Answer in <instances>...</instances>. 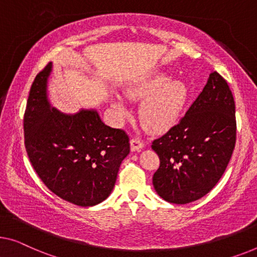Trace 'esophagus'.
I'll return each instance as SVG.
<instances>
[{"instance_id": "34e87169", "label": "esophagus", "mask_w": 257, "mask_h": 257, "mask_svg": "<svg viewBox=\"0 0 257 257\" xmlns=\"http://www.w3.org/2000/svg\"><path fill=\"white\" fill-rule=\"evenodd\" d=\"M144 148V143L139 139H133L130 141V150L134 151H141Z\"/></svg>"}]
</instances>
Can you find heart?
Here are the masks:
<instances>
[{"instance_id":"obj_1","label":"heart","mask_w":257,"mask_h":257,"mask_svg":"<svg viewBox=\"0 0 257 257\" xmlns=\"http://www.w3.org/2000/svg\"><path fill=\"white\" fill-rule=\"evenodd\" d=\"M188 93V86L183 80L171 79L164 72L137 80L125 89L130 100L143 101L140 118L144 128L151 133H163L175 124L185 108ZM113 107L118 115L128 114L120 99L113 101Z\"/></svg>"}]
</instances>
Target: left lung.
<instances>
[{
	"label": "left lung",
	"mask_w": 257,
	"mask_h": 257,
	"mask_svg": "<svg viewBox=\"0 0 257 257\" xmlns=\"http://www.w3.org/2000/svg\"><path fill=\"white\" fill-rule=\"evenodd\" d=\"M235 140L234 99L226 80L213 71L186 115L152 142L160 159L152 178L157 194L174 204L200 200L224 174Z\"/></svg>",
	"instance_id": "8db88e82"
}]
</instances>
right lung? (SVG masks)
Here are the masks:
<instances>
[{"label": "right lung", "mask_w": 257, "mask_h": 257, "mask_svg": "<svg viewBox=\"0 0 257 257\" xmlns=\"http://www.w3.org/2000/svg\"><path fill=\"white\" fill-rule=\"evenodd\" d=\"M52 62L36 76L24 114L25 148L46 187L64 201L92 206L105 201L130 151L129 137L101 121L95 109L75 114L49 104Z\"/></svg>", "instance_id": "obj_1"}]
</instances>
